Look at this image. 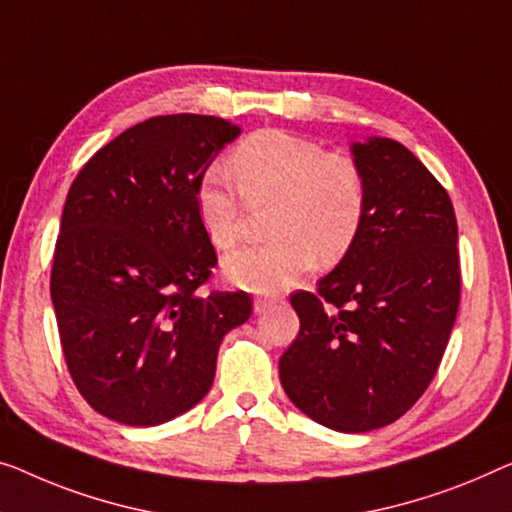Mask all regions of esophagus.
<instances>
[{
    "mask_svg": "<svg viewBox=\"0 0 512 512\" xmlns=\"http://www.w3.org/2000/svg\"><path fill=\"white\" fill-rule=\"evenodd\" d=\"M273 303H276V301H273V299H266V296H264V299H255V305H253V308H255V312H266V310L271 308Z\"/></svg>",
    "mask_w": 512,
    "mask_h": 512,
    "instance_id": "esophagus-1",
    "label": "esophagus"
}]
</instances>
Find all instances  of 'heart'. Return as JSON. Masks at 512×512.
Listing matches in <instances>:
<instances>
[{"label":"heart","instance_id":"obj_1","mask_svg":"<svg viewBox=\"0 0 512 512\" xmlns=\"http://www.w3.org/2000/svg\"><path fill=\"white\" fill-rule=\"evenodd\" d=\"M232 174L248 207L276 204L269 234L276 241L225 259V276L253 292H280L305 273L333 266L354 248L368 213V183L352 158L287 131H257L232 154ZM220 174L195 190V211L207 239L230 250L246 230V204Z\"/></svg>","mask_w":512,"mask_h":512}]
</instances>
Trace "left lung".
<instances>
[{
	"instance_id": "left-lung-1",
	"label": "left lung",
	"mask_w": 512,
	"mask_h": 512,
	"mask_svg": "<svg viewBox=\"0 0 512 512\" xmlns=\"http://www.w3.org/2000/svg\"><path fill=\"white\" fill-rule=\"evenodd\" d=\"M368 183L354 248L289 296L301 319L280 384L312 421L370 432L398 421L437 375L460 305L457 220L446 188L404 144H352Z\"/></svg>"
}]
</instances>
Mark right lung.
I'll return each mask as SVG.
<instances>
[{
	"mask_svg": "<svg viewBox=\"0 0 512 512\" xmlns=\"http://www.w3.org/2000/svg\"><path fill=\"white\" fill-rule=\"evenodd\" d=\"M241 128L207 114L151 117L87 160L71 190L50 296L68 372L98 414L149 427L209 393L218 347L253 312L200 287L216 250L195 190Z\"/></svg>",
	"mask_w": 512,
	"mask_h": 512,
	"instance_id": "add662e5",
	"label": "right lung"
}]
</instances>
